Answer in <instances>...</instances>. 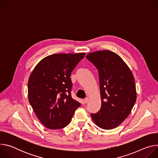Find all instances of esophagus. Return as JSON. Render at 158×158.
<instances>
[{"instance_id":"1","label":"esophagus","mask_w":158,"mask_h":158,"mask_svg":"<svg viewBox=\"0 0 158 158\" xmlns=\"http://www.w3.org/2000/svg\"><path fill=\"white\" fill-rule=\"evenodd\" d=\"M89 99L88 98H85V99H84V102L85 104H86V103H87V102H89Z\"/></svg>"}]
</instances>
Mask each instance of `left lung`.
I'll return each instance as SVG.
<instances>
[{
    "label": "left lung",
    "mask_w": 158,
    "mask_h": 158,
    "mask_svg": "<svg viewBox=\"0 0 158 158\" xmlns=\"http://www.w3.org/2000/svg\"><path fill=\"white\" fill-rule=\"evenodd\" d=\"M86 58L98 69L101 98V109L91 118L102 129H114L129 115L136 102L134 76L122 58L112 51L91 52Z\"/></svg>",
    "instance_id": "8db88e82"
}]
</instances>
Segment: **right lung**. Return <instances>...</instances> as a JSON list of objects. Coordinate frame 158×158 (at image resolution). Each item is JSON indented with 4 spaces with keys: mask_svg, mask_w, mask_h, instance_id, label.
Listing matches in <instances>:
<instances>
[{
    "mask_svg": "<svg viewBox=\"0 0 158 158\" xmlns=\"http://www.w3.org/2000/svg\"><path fill=\"white\" fill-rule=\"evenodd\" d=\"M85 53L55 54L42 59L28 81V99L41 123L50 129L67 126L81 103L71 94V74Z\"/></svg>",
    "mask_w": 158,
    "mask_h": 158,
    "instance_id": "obj_1",
    "label": "right lung"
}]
</instances>
